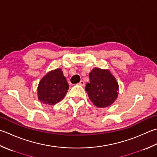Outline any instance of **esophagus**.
Wrapping results in <instances>:
<instances>
[{
    "mask_svg": "<svg viewBox=\"0 0 157 157\" xmlns=\"http://www.w3.org/2000/svg\"><path fill=\"white\" fill-rule=\"evenodd\" d=\"M79 85H80V86H84V81H82V80H81L80 82H79V84H78Z\"/></svg>",
    "mask_w": 157,
    "mask_h": 157,
    "instance_id": "esophagus-1",
    "label": "esophagus"
}]
</instances>
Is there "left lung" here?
<instances>
[{
    "mask_svg": "<svg viewBox=\"0 0 157 157\" xmlns=\"http://www.w3.org/2000/svg\"><path fill=\"white\" fill-rule=\"evenodd\" d=\"M89 79L85 90L94 105L103 108L112 105L118 97V84L111 73L94 68L89 74Z\"/></svg>",
    "mask_w": 157,
    "mask_h": 157,
    "instance_id": "1",
    "label": "left lung"
}]
</instances>
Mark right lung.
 Listing matches in <instances>:
<instances>
[{
    "label": "right lung",
    "mask_w": 157,
    "mask_h": 157,
    "mask_svg": "<svg viewBox=\"0 0 157 157\" xmlns=\"http://www.w3.org/2000/svg\"><path fill=\"white\" fill-rule=\"evenodd\" d=\"M69 84L60 69L52 71L44 76L38 86V98L46 105H54L67 93Z\"/></svg>",
    "instance_id": "right-lung-1"
}]
</instances>
